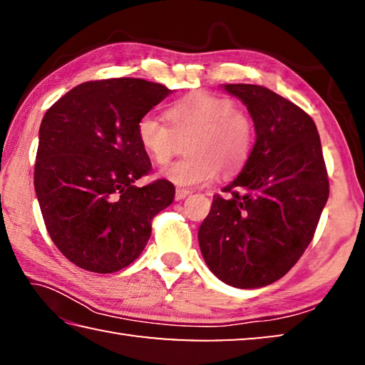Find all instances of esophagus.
Returning <instances> with one entry per match:
<instances>
[{
	"label": "esophagus",
	"mask_w": 365,
	"mask_h": 365,
	"mask_svg": "<svg viewBox=\"0 0 365 365\" xmlns=\"http://www.w3.org/2000/svg\"><path fill=\"white\" fill-rule=\"evenodd\" d=\"M190 193H191V191L187 190V188H177V190H175V200H177V201L185 200V197H187Z\"/></svg>",
	"instance_id": "1"
}]
</instances>
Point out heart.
Returning a JSON list of instances; mask_svg holds the SVG:
<instances>
[{
  "instance_id": "obj_1",
  "label": "heart",
  "mask_w": 365,
  "mask_h": 365,
  "mask_svg": "<svg viewBox=\"0 0 365 365\" xmlns=\"http://www.w3.org/2000/svg\"><path fill=\"white\" fill-rule=\"evenodd\" d=\"M165 123L143 115L137 123L141 150L154 164L163 165L188 141L190 158L165 168L160 175L178 187L212 182L217 172L232 175L246 164L255 145V122L227 96L191 93L165 110Z\"/></svg>"
}]
</instances>
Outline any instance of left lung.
<instances>
[{
	"label": "left lung",
	"mask_w": 365,
	"mask_h": 365,
	"mask_svg": "<svg viewBox=\"0 0 365 365\" xmlns=\"http://www.w3.org/2000/svg\"><path fill=\"white\" fill-rule=\"evenodd\" d=\"M248 108L256 143L237 178L215 195L197 232L212 274L235 288L282 279L311 243L329 177L311 115L259 85L228 83Z\"/></svg>",
	"instance_id": "left-lung-1"
}]
</instances>
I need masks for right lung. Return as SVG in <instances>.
I'll list each match as a JSON object with an SVG mask.
<instances>
[{
  "label": "right lung",
  "mask_w": 365,
  "mask_h": 365,
  "mask_svg": "<svg viewBox=\"0 0 365 365\" xmlns=\"http://www.w3.org/2000/svg\"><path fill=\"white\" fill-rule=\"evenodd\" d=\"M170 93L143 78L95 80L67 91L43 117L35 193L53 243L78 267L113 274L130 265L154 215L174 201L169 180L135 185L151 170L137 123Z\"/></svg>",
  "instance_id": "obj_1"
}]
</instances>
